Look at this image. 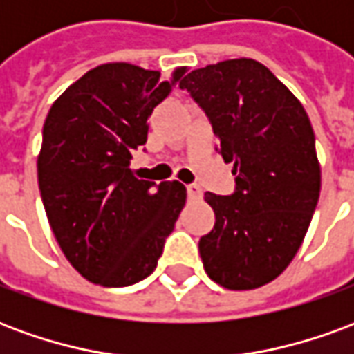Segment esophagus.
Returning <instances> with one entry per match:
<instances>
[{
  "label": "esophagus",
  "mask_w": 354,
  "mask_h": 354,
  "mask_svg": "<svg viewBox=\"0 0 354 354\" xmlns=\"http://www.w3.org/2000/svg\"><path fill=\"white\" fill-rule=\"evenodd\" d=\"M185 189H187V197L189 199H201L203 197V189L197 184H189Z\"/></svg>",
  "instance_id": "1"
}]
</instances>
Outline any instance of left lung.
Returning a JSON list of instances; mask_svg holds the SVG:
<instances>
[{
	"label": "left lung",
	"instance_id": "obj_1",
	"mask_svg": "<svg viewBox=\"0 0 354 354\" xmlns=\"http://www.w3.org/2000/svg\"><path fill=\"white\" fill-rule=\"evenodd\" d=\"M233 162L235 193H205L214 230L199 241L205 271L227 290H254L288 267L320 195L315 132L301 102L266 66L233 58L180 81Z\"/></svg>",
	"mask_w": 354,
	"mask_h": 354
}]
</instances>
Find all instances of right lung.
Here are the masks:
<instances>
[{
  "mask_svg": "<svg viewBox=\"0 0 354 354\" xmlns=\"http://www.w3.org/2000/svg\"><path fill=\"white\" fill-rule=\"evenodd\" d=\"M187 68L169 80L109 62L88 70L50 106L43 124L37 182L66 260L87 281L119 288L153 273L185 205L180 182L140 180L132 151L147 119Z\"/></svg>",
  "mask_w": 354,
  "mask_h": 354,
  "instance_id": "right-lung-1",
  "label": "right lung"
}]
</instances>
